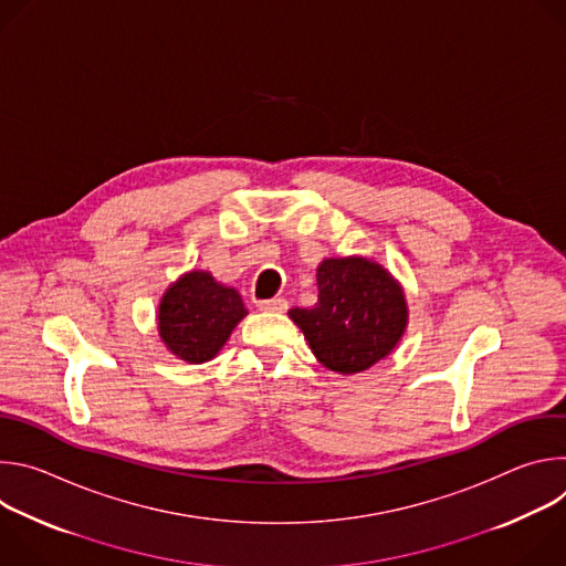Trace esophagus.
<instances>
[{
	"label": "esophagus",
	"mask_w": 566,
	"mask_h": 566,
	"mask_svg": "<svg viewBox=\"0 0 566 566\" xmlns=\"http://www.w3.org/2000/svg\"><path fill=\"white\" fill-rule=\"evenodd\" d=\"M260 311H269V313H284L289 308L286 300L284 297H273V300H262L258 302Z\"/></svg>",
	"instance_id": "esophagus-1"
}]
</instances>
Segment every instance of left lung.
I'll list each match as a JSON object with an SVG mask.
<instances>
[{
  "label": "left lung",
  "mask_w": 566,
  "mask_h": 566,
  "mask_svg": "<svg viewBox=\"0 0 566 566\" xmlns=\"http://www.w3.org/2000/svg\"><path fill=\"white\" fill-rule=\"evenodd\" d=\"M289 317L322 365L358 374L394 352L408 327V302L380 264L332 258L317 266L315 306H295Z\"/></svg>",
  "instance_id": "8db88e82"
}]
</instances>
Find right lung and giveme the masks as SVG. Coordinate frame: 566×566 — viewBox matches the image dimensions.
Listing matches in <instances>:
<instances>
[{
	"instance_id": "right-lung-1",
	"label": "right lung",
	"mask_w": 566,
	"mask_h": 566,
	"mask_svg": "<svg viewBox=\"0 0 566 566\" xmlns=\"http://www.w3.org/2000/svg\"><path fill=\"white\" fill-rule=\"evenodd\" d=\"M247 313L232 286L219 284L208 271H190L160 297L158 336L177 358L201 365L219 354Z\"/></svg>"
}]
</instances>
